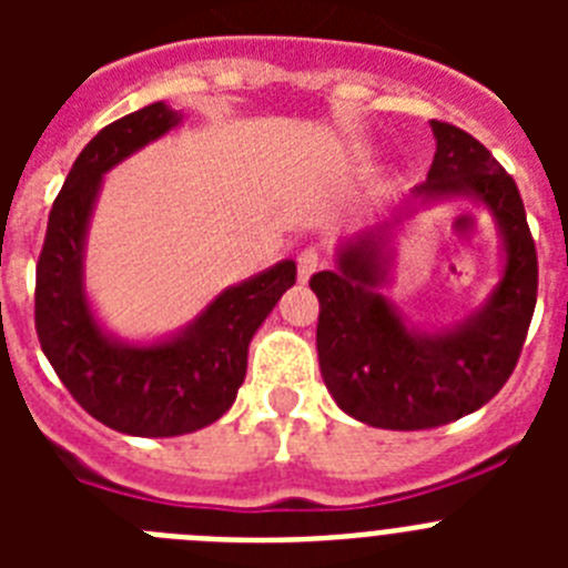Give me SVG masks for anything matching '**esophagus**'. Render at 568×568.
<instances>
[{
  "mask_svg": "<svg viewBox=\"0 0 568 568\" xmlns=\"http://www.w3.org/2000/svg\"><path fill=\"white\" fill-rule=\"evenodd\" d=\"M321 267V253L315 247H307L301 250L298 253V281L301 284H307L310 278H313L315 273H318Z\"/></svg>",
  "mask_w": 568,
  "mask_h": 568,
  "instance_id": "34e87169",
  "label": "esophagus"
}]
</instances>
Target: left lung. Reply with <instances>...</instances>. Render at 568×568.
<instances>
[{
  "label": "left lung",
  "mask_w": 568,
  "mask_h": 568,
  "mask_svg": "<svg viewBox=\"0 0 568 568\" xmlns=\"http://www.w3.org/2000/svg\"><path fill=\"white\" fill-rule=\"evenodd\" d=\"M435 159L426 182L389 219L349 235L335 267L315 273L321 378L349 418L378 429H435L475 413L500 393L518 364L538 301V255L511 175L489 150L446 122H429ZM469 201L493 219L501 275L478 311L453 328L409 325L383 295L394 268V235L418 209Z\"/></svg>",
  "instance_id": "8db88e82"
}]
</instances>
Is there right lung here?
Listing matches in <instances>:
<instances>
[{"mask_svg": "<svg viewBox=\"0 0 568 568\" xmlns=\"http://www.w3.org/2000/svg\"><path fill=\"white\" fill-rule=\"evenodd\" d=\"M182 119L170 104L153 102L99 130L53 202L37 264L44 358L84 413L135 438H173L222 418L247 375L250 341L295 284V261L284 258L222 290L175 333L130 341L104 327L84 287L90 219L104 175Z\"/></svg>", "mask_w": 568, "mask_h": 568, "instance_id": "add662e5", "label": "right lung"}]
</instances>
